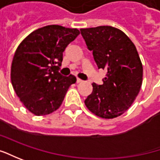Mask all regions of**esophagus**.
<instances>
[{
  "mask_svg": "<svg viewBox=\"0 0 160 160\" xmlns=\"http://www.w3.org/2000/svg\"><path fill=\"white\" fill-rule=\"evenodd\" d=\"M76 82L78 83V84H80V83H82L83 82V80H81L80 79H77V80H76Z\"/></svg>",
  "mask_w": 160,
  "mask_h": 160,
  "instance_id": "34e87169",
  "label": "esophagus"
}]
</instances>
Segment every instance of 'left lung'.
Segmentation results:
<instances>
[{
	"instance_id": "1",
	"label": "left lung",
	"mask_w": 160,
	"mask_h": 160,
	"mask_svg": "<svg viewBox=\"0 0 160 160\" xmlns=\"http://www.w3.org/2000/svg\"><path fill=\"white\" fill-rule=\"evenodd\" d=\"M98 69L106 71L102 85L92 83L87 108L102 118H117L128 110L142 83V64L135 44L124 32L102 25L80 29Z\"/></svg>"
}]
</instances>
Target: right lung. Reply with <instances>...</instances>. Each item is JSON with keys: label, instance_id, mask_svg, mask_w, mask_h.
<instances>
[{"label": "right lung", "instance_id": "right-lung-1", "mask_svg": "<svg viewBox=\"0 0 160 160\" xmlns=\"http://www.w3.org/2000/svg\"><path fill=\"white\" fill-rule=\"evenodd\" d=\"M80 34L76 28L47 25L31 32L18 45L11 63L10 79L17 96L36 116L48 115L61 106L76 77L58 70L63 52Z\"/></svg>", "mask_w": 160, "mask_h": 160}]
</instances>
